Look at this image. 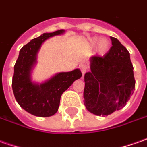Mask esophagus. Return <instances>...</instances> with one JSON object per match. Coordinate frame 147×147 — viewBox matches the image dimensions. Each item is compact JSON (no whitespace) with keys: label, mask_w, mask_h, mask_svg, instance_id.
<instances>
[{"label":"esophagus","mask_w":147,"mask_h":147,"mask_svg":"<svg viewBox=\"0 0 147 147\" xmlns=\"http://www.w3.org/2000/svg\"><path fill=\"white\" fill-rule=\"evenodd\" d=\"M79 67H80V71H81V73L83 74V75L85 73V72H86V71L88 70V66H87L86 64H84V63L80 64Z\"/></svg>","instance_id":"obj_1"}]
</instances>
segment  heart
<instances>
[{
	"label": "heart",
	"instance_id": "b5f03b06",
	"mask_svg": "<svg viewBox=\"0 0 147 147\" xmlns=\"http://www.w3.org/2000/svg\"><path fill=\"white\" fill-rule=\"evenodd\" d=\"M91 47H95L98 45V51L100 54H104L108 51L110 43L107 39H100L98 37H94L89 41Z\"/></svg>",
	"mask_w": 147,
	"mask_h": 147
}]
</instances>
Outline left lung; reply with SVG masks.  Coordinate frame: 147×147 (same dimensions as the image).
Masks as SVG:
<instances>
[{"label": "left lung", "mask_w": 147, "mask_h": 147, "mask_svg": "<svg viewBox=\"0 0 147 147\" xmlns=\"http://www.w3.org/2000/svg\"><path fill=\"white\" fill-rule=\"evenodd\" d=\"M103 57L90 58V71L84 75V104L89 112L107 116L120 110L134 94V67L127 49L115 37Z\"/></svg>", "instance_id": "8db88e82"}]
</instances>
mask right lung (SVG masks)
Returning <instances> with one entry per match:
<instances>
[{"label":"right lung","mask_w":147,"mask_h":147,"mask_svg":"<svg viewBox=\"0 0 147 147\" xmlns=\"http://www.w3.org/2000/svg\"><path fill=\"white\" fill-rule=\"evenodd\" d=\"M65 30L44 33L25 45L19 51L14 65L12 89L17 102L28 113L48 117L58 111L62 94L82 76L80 69L69 72H59L43 83H36L32 80V72L37 63V53L41 45L47 39L63 35Z\"/></svg>","instance_id":"1"}]
</instances>
